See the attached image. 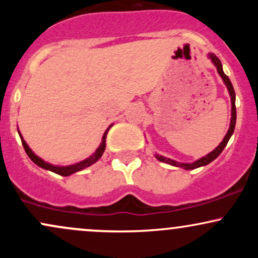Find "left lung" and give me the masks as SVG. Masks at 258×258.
<instances>
[{"label": "left lung", "instance_id": "obj_1", "mask_svg": "<svg viewBox=\"0 0 258 258\" xmlns=\"http://www.w3.org/2000/svg\"><path fill=\"white\" fill-rule=\"evenodd\" d=\"M207 57L209 59H211V61L214 63V65L216 67V69H217V73L220 74V76L223 80L224 85L227 86L228 88V92H229V96H230V100H232V119H230V123H229V130H228L227 135L224 136L223 141L221 142L220 146H218L216 149L212 150L211 153L207 154L206 156H203V158L197 160V161L191 162V164H184V162H178V161H174L172 159H168V158H165V156L162 155H159V154H155V158L159 160V161L161 162H166L168 165H172V166H176V167H182L184 168V170H194V168H198V167H201V166H206V165H209L210 162H212L216 158H218V155L223 152V149L226 148L228 141H229V138L232 137L233 132H234V128H235V122H236V109H235V92H234V88H233V85L232 82H230V80L226 74L223 73V68H222V63L221 60L216 57L215 53H209L207 54Z\"/></svg>", "mask_w": 258, "mask_h": 258}]
</instances>
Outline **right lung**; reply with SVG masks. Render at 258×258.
Segmentation results:
<instances>
[{
    "label": "right lung",
    "mask_w": 258,
    "mask_h": 258,
    "mask_svg": "<svg viewBox=\"0 0 258 258\" xmlns=\"http://www.w3.org/2000/svg\"><path fill=\"white\" fill-rule=\"evenodd\" d=\"M112 126V123L110 126L108 127V128L105 130L104 135H103L102 137V143L99 144V147L97 148V150L92 154L91 156H88L87 159L82 160V161L78 162V164H74V165H68V166H55V165H52L49 164V162H46L43 159H41L40 156H37L36 154H35L32 150L30 149V147L26 144V142L24 141V138H23L22 133L18 131L20 136V139H22V143H23V147H24L26 154H28V156L32 160V162H35V164L37 165V166L44 168V170H48V171H52V172L57 173V174H60V176H70V174L73 173H76L79 172V171L84 170V168L91 166V165H93L94 162H97L98 160L102 158L103 153H104L105 150V139H106V135H108V131L110 130V127Z\"/></svg>",
    "instance_id": "add662e5"
}]
</instances>
